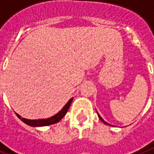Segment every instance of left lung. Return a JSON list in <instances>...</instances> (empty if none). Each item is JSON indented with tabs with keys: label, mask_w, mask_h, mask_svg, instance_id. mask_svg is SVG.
Segmentation results:
<instances>
[{
	"label": "left lung",
	"mask_w": 154,
	"mask_h": 154,
	"mask_svg": "<svg viewBox=\"0 0 154 154\" xmlns=\"http://www.w3.org/2000/svg\"><path fill=\"white\" fill-rule=\"evenodd\" d=\"M98 116H99V118H100V120L102 121V122H103V123H104V124H106V125H109V126H110V124H109V123H107V122H105V121L103 120V119L101 118V117H100V115H99V114H98Z\"/></svg>",
	"instance_id": "1"
}]
</instances>
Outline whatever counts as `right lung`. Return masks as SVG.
Masks as SVG:
<instances>
[{
    "instance_id": "1",
    "label": "right lung",
    "mask_w": 154,
    "mask_h": 154,
    "mask_svg": "<svg viewBox=\"0 0 154 154\" xmlns=\"http://www.w3.org/2000/svg\"><path fill=\"white\" fill-rule=\"evenodd\" d=\"M73 98H71L67 102L66 105L64 106V107L62 108L61 111H60L58 113H57L55 116H52L51 118L48 119H27L22 118L20 115H18L17 113H16V115L17 116L19 119H20L21 121L23 122L26 124L29 125V126H32V127H43V126H49V125L54 124L56 122H59L61 119H62L63 117L65 116V115L66 114L68 109L70 107V104L73 101Z\"/></svg>"
}]
</instances>
